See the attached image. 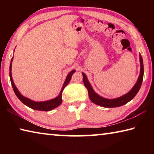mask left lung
Returning a JSON list of instances; mask_svg holds the SVG:
<instances>
[{
	"instance_id": "left-lung-1",
	"label": "left lung",
	"mask_w": 154,
	"mask_h": 154,
	"mask_svg": "<svg viewBox=\"0 0 154 154\" xmlns=\"http://www.w3.org/2000/svg\"><path fill=\"white\" fill-rule=\"evenodd\" d=\"M139 59H140V75L139 78L137 81L136 83H135L133 88L130 90L126 94L120 96V97L113 98V99H108L103 98L100 95H98L97 93L94 92L93 90L92 85L89 82L88 79V77L85 73L82 72L83 78V83H84L85 88H87L88 91V95H89V98L90 100L92 101L96 105H99L103 107H106V108H113V107H118V106H120L125 105L127 103H128L136 96L137 94L140 90V86H141L143 79V74H144V68H143V58L141 57L140 54H139Z\"/></svg>"
}]
</instances>
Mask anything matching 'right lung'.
<instances>
[{
  "label": "right lung",
  "mask_w": 154,
  "mask_h": 154,
  "mask_svg": "<svg viewBox=\"0 0 154 154\" xmlns=\"http://www.w3.org/2000/svg\"><path fill=\"white\" fill-rule=\"evenodd\" d=\"M15 50V49H14ZM13 59H14V57H13L11 63H10V66H9V76H10V80H11V83L13 87V89H14V92L15 95L17 96V97L20 99V100L22 101V102L25 105H26L28 107H30L32 109H35V110H38V111H48L52 110V109L56 108L57 106H58L62 102V92H63V90L64 88L68 85V83L70 82V81L71 79L72 75L75 72V70H72L71 72H69V75L66 76V79H65L64 84L62 85V89L60 92L59 95L57 96V97L54 98L53 99H51V100H46V101H41V102H36V101L32 100L30 98H28L25 96L21 94V93L19 92V90H17V88L15 85V83L14 82V80L12 79V74H11V66H12V61Z\"/></svg>",
  "instance_id": "1"
}]
</instances>
